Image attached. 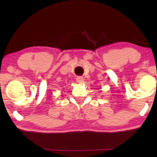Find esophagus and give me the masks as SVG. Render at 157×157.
Returning <instances> with one entry per match:
<instances>
[{
    "label": "esophagus",
    "instance_id": "1",
    "mask_svg": "<svg viewBox=\"0 0 157 157\" xmlns=\"http://www.w3.org/2000/svg\"><path fill=\"white\" fill-rule=\"evenodd\" d=\"M76 81L78 83H82L83 82V77H81V76H78V77H76Z\"/></svg>",
    "mask_w": 157,
    "mask_h": 157
}]
</instances>
